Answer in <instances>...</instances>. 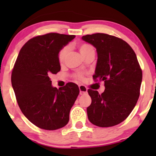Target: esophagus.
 <instances>
[{"instance_id": "34e87169", "label": "esophagus", "mask_w": 156, "mask_h": 156, "mask_svg": "<svg viewBox=\"0 0 156 156\" xmlns=\"http://www.w3.org/2000/svg\"><path fill=\"white\" fill-rule=\"evenodd\" d=\"M79 90H80V94H84L87 92V87L83 85H79Z\"/></svg>"}]
</instances>
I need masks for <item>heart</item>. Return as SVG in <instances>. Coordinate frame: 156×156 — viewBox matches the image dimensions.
<instances>
[{
  "label": "heart",
  "mask_w": 156,
  "mask_h": 156,
  "mask_svg": "<svg viewBox=\"0 0 156 156\" xmlns=\"http://www.w3.org/2000/svg\"><path fill=\"white\" fill-rule=\"evenodd\" d=\"M78 48H79L80 53H81V55H83V56H84V55L88 53V51H89V50L92 49V48L87 44H80ZM67 52H68L67 47L63 48L59 51V53H58V62H59L60 63L64 62V59H65L66 55H67ZM76 77L78 78H79V79H81V78H83V76H82V75L80 74V73H78V74L76 75Z\"/></svg>",
  "instance_id": "heart-1"
}]
</instances>
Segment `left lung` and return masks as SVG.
Here are the masks:
<instances>
[{
    "label": "left lung",
    "mask_w": 156,
    "mask_h": 156,
    "mask_svg": "<svg viewBox=\"0 0 156 156\" xmlns=\"http://www.w3.org/2000/svg\"><path fill=\"white\" fill-rule=\"evenodd\" d=\"M82 39L96 48L98 53L94 79L104 81L102 94L89 89L92 103L87 108L89 120L106 128L126 119L136 104L142 72L136 55L122 39L105 34H94Z\"/></svg>",
    "instance_id": "8db88e82"
}]
</instances>
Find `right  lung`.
Masks as SVG:
<instances>
[{
  "instance_id": "right-lung-1",
  "label": "right lung",
  "mask_w": 156,
  "mask_h": 156,
  "mask_svg": "<svg viewBox=\"0 0 156 156\" xmlns=\"http://www.w3.org/2000/svg\"><path fill=\"white\" fill-rule=\"evenodd\" d=\"M74 35L50 33L28 40L17 56L12 73V85L25 117L36 126L53 130L65 126L79 94L78 87L68 83L57 89L51 74L61 69L58 55Z\"/></svg>"
}]
</instances>
